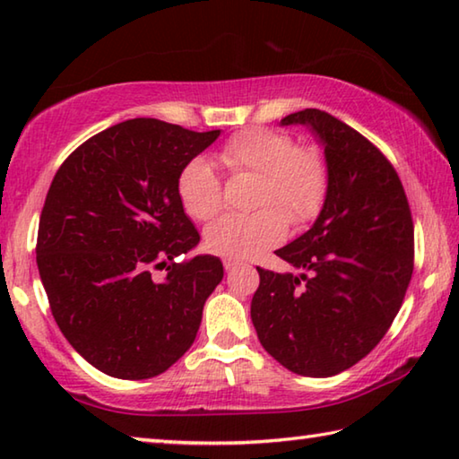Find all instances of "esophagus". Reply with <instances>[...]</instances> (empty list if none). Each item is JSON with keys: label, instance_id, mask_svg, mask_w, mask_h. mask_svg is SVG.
I'll return each mask as SVG.
<instances>
[{"label": "esophagus", "instance_id": "34e87169", "mask_svg": "<svg viewBox=\"0 0 459 459\" xmlns=\"http://www.w3.org/2000/svg\"><path fill=\"white\" fill-rule=\"evenodd\" d=\"M222 265H224V269H227V271H232V269H235V267H238V261H235V259H224L222 261Z\"/></svg>", "mask_w": 459, "mask_h": 459}]
</instances>
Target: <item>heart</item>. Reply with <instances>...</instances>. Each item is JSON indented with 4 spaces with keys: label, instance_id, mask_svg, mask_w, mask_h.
I'll return each instance as SVG.
<instances>
[{
    "label": "heart",
    "instance_id": "b5f03b06",
    "mask_svg": "<svg viewBox=\"0 0 459 459\" xmlns=\"http://www.w3.org/2000/svg\"><path fill=\"white\" fill-rule=\"evenodd\" d=\"M221 161L232 174L259 176L255 204L261 208L251 214L224 216L206 229L204 243L216 255L251 259L285 237L287 219L301 224L320 211L328 188V164L320 150L295 147L283 131L267 127L238 131L221 147ZM178 196L194 221H212L221 212V180L211 161L194 158L182 168Z\"/></svg>",
    "mask_w": 459,
    "mask_h": 459
}]
</instances>
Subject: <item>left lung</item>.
Listing matches in <instances>:
<instances>
[{"label": "left lung", "mask_w": 459, "mask_h": 459, "mask_svg": "<svg viewBox=\"0 0 459 459\" xmlns=\"http://www.w3.org/2000/svg\"><path fill=\"white\" fill-rule=\"evenodd\" d=\"M306 126L324 147L328 188L312 229L275 255L299 273L259 269L251 320L263 348L301 377H332L375 348L413 275V219L397 172L367 137L320 108Z\"/></svg>", "instance_id": "1"}]
</instances>
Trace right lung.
Returning <instances> with one entry per match:
<instances>
[{"instance_id":"obj_1","label":"right lung","mask_w":459,"mask_h":459,"mask_svg":"<svg viewBox=\"0 0 459 459\" xmlns=\"http://www.w3.org/2000/svg\"><path fill=\"white\" fill-rule=\"evenodd\" d=\"M219 135L129 119L76 147L54 176L38 271L60 332L108 377L152 378L182 359L222 281L219 257L176 261L200 240L178 176ZM155 268L167 275L155 280Z\"/></svg>"}]
</instances>
